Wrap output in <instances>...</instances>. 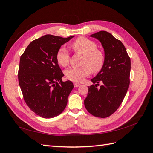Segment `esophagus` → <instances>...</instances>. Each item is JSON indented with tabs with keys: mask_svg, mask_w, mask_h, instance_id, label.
<instances>
[{
	"mask_svg": "<svg viewBox=\"0 0 153 153\" xmlns=\"http://www.w3.org/2000/svg\"><path fill=\"white\" fill-rule=\"evenodd\" d=\"M73 85H74V87H78L80 86V84H79V83L75 82V83H74V84H73Z\"/></svg>",
	"mask_w": 153,
	"mask_h": 153,
	"instance_id": "1",
	"label": "esophagus"
}]
</instances>
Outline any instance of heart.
Returning a JSON list of instances; mask_svg holds the SVG:
<instances>
[{
  "label": "heart",
  "mask_w": 153,
  "mask_h": 153,
  "mask_svg": "<svg viewBox=\"0 0 153 153\" xmlns=\"http://www.w3.org/2000/svg\"><path fill=\"white\" fill-rule=\"evenodd\" d=\"M71 47L76 53L83 55L81 64L78 68H69L65 71L66 77L68 80L80 82L89 76L91 71L98 73L103 69L105 55L100 49L97 48L94 41L85 37H80L71 44ZM56 59L58 64L62 67L67 66L70 61V55L66 48L61 47L57 51Z\"/></svg>",
  "instance_id": "1"
}]
</instances>
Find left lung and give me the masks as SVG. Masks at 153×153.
Returning <instances> with one entry per match:
<instances>
[{
    "label": "left lung",
    "instance_id": "8db88e82",
    "mask_svg": "<svg viewBox=\"0 0 153 153\" xmlns=\"http://www.w3.org/2000/svg\"><path fill=\"white\" fill-rule=\"evenodd\" d=\"M91 37L98 39L105 50L103 69L91 81L84 100L85 108L97 117H109L122 103L129 85L131 61L126 48L109 32L100 31ZM102 84L97 88L99 82Z\"/></svg>",
    "mask_w": 153,
    "mask_h": 153
}]
</instances>
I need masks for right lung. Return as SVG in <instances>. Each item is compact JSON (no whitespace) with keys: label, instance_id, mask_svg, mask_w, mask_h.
<instances>
[{"label":"right lung","instance_id":"obj_1","mask_svg":"<svg viewBox=\"0 0 153 153\" xmlns=\"http://www.w3.org/2000/svg\"><path fill=\"white\" fill-rule=\"evenodd\" d=\"M73 37L43 36L32 41L21 55L18 78L23 97L29 108L40 117H55L67 105L73 84L62 81L64 74L56 54Z\"/></svg>","mask_w":153,"mask_h":153}]
</instances>
